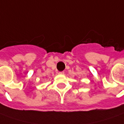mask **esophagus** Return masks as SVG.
I'll list each match as a JSON object with an SVG mask.
<instances>
[{
  "label": "esophagus",
  "mask_w": 124,
  "mask_h": 124,
  "mask_svg": "<svg viewBox=\"0 0 124 124\" xmlns=\"http://www.w3.org/2000/svg\"><path fill=\"white\" fill-rule=\"evenodd\" d=\"M58 74H64V71H62V72H58Z\"/></svg>",
  "instance_id": "1"
}]
</instances>
